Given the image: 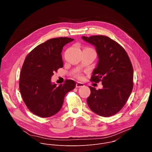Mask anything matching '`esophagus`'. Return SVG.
Returning a JSON list of instances; mask_svg holds the SVG:
<instances>
[{
    "label": "esophagus",
    "instance_id": "34e87169",
    "mask_svg": "<svg viewBox=\"0 0 152 152\" xmlns=\"http://www.w3.org/2000/svg\"><path fill=\"white\" fill-rule=\"evenodd\" d=\"M84 86V84L81 82H77L76 84V88H81Z\"/></svg>",
    "mask_w": 152,
    "mask_h": 152
}]
</instances>
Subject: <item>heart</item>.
<instances>
[{"instance_id":"obj_1","label":"heart","mask_w":152,"mask_h":152,"mask_svg":"<svg viewBox=\"0 0 152 152\" xmlns=\"http://www.w3.org/2000/svg\"><path fill=\"white\" fill-rule=\"evenodd\" d=\"M77 77H79V78H80V77H81V76H80V75H77Z\"/></svg>"}]
</instances>
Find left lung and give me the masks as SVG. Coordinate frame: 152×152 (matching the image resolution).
<instances>
[{
    "label": "left lung",
    "mask_w": 152,
    "mask_h": 152,
    "mask_svg": "<svg viewBox=\"0 0 152 152\" xmlns=\"http://www.w3.org/2000/svg\"><path fill=\"white\" fill-rule=\"evenodd\" d=\"M82 38L95 46L99 61L91 80L102 82V89L90 86L87 98L90 110L102 117H110L124 106L133 89L132 65L125 50L116 41L104 35Z\"/></svg>",
    "instance_id": "left-lung-1"
}]
</instances>
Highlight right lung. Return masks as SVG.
I'll list each match as a JSON object with an SVG mask.
<instances>
[{"mask_svg": "<svg viewBox=\"0 0 152 152\" xmlns=\"http://www.w3.org/2000/svg\"><path fill=\"white\" fill-rule=\"evenodd\" d=\"M74 39L59 37L50 39L34 48L26 56L21 70L19 89L31 112L41 117H50L61 109L66 94L76 83L66 80L57 86L51 82L55 72L63 67V47Z\"/></svg>", "mask_w": 152, "mask_h": 152, "instance_id": "obj_1", "label": "right lung"}]
</instances>
